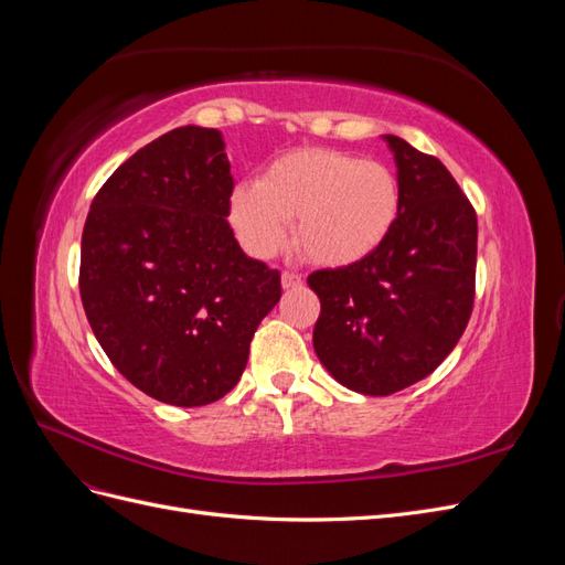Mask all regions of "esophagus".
<instances>
[{"mask_svg": "<svg viewBox=\"0 0 565 565\" xmlns=\"http://www.w3.org/2000/svg\"><path fill=\"white\" fill-rule=\"evenodd\" d=\"M280 282H282V289H299V287L303 285V278L299 276V273H289V270H285V273H282V278H280Z\"/></svg>", "mask_w": 565, "mask_h": 565, "instance_id": "esophagus-1", "label": "esophagus"}]
</instances>
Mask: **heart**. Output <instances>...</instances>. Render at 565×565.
<instances>
[{"label": "heart", "mask_w": 565, "mask_h": 565, "mask_svg": "<svg viewBox=\"0 0 565 565\" xmlns=\"http://www.w3.org/2000/svg\"><path fill=\"white\" fill-rule=\"evenodd\" d=\"M401 212L396 174L377 160L332 148H303L273 160L259 181L237 183L228 221L241 245L268 259L295 218V241L318 266L341 268L367 259Z\"/></svg>", "instance_id": "obj_1"}]
</instances>
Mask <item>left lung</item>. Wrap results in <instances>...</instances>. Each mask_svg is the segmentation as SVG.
Listing matches in <instances>:
<instances>
[{
    "instance_id": "obj_1",
    "label": "left lung",
    "mask_w": 565,
    "mask_h": 565,
    "mask_svg": "<svg viewBox=\"0 0 565 565\" xmlns=\"http://www.w3.org/2000/svg\"><path fill=\"white\" fill-rule=\"evenodd\" d=\"M401 185L393 231L367 259L316 270L318 361L363 396L429 377L465 332L473 306L476 212L434 156L384 134Z\"/></svg>"
}]
</instances>
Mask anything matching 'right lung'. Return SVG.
<instances>
[{
	"label": "right lung",
	"mask_w": 565,
	"mask_h": 565,
	"mask_svg": "<svg viewBox=\"0 0 565 565\" xmlns=\"http://www.w3.org/2000/svg\"><path fill=\"white\" fill-rule=\"evenodd\" d=\"M218 129L179 127L119 164L82 233L79 295L100 349L136 388L177 407L241 382L280 273L226 221L231 162Z\"/></svg>",
	"instance_id": "1"
}]
</instances>
